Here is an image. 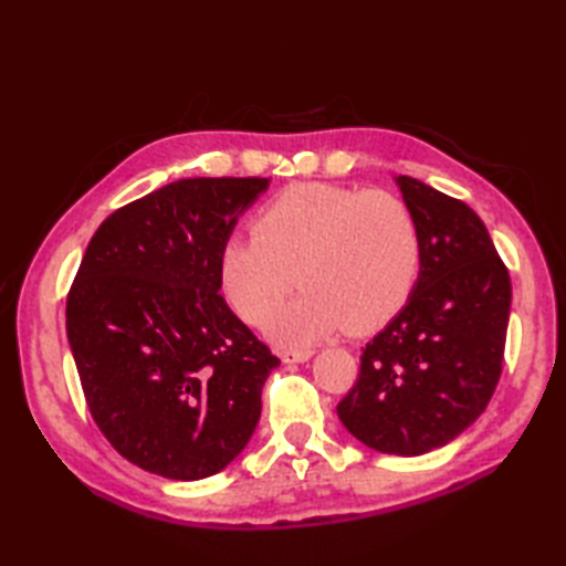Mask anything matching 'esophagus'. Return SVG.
<instances>
[{
	"label": "esophagus",
	"mask_w": 566,
	"mask_h": 566,
	"mask_svg": "<svg viewBox=\"0 0 566 566\" xmlns=\"http://www.w3.org/2000/svg\"><path fill=\"white\" fill-rule=\"evenodd\" d=\"M280 357H282V363L284 365H296V363H308L311 357H314V350H282L280 353Z\"/></svg>",
	"instance_id": "obj_1"
}]
</instances>
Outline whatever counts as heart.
Segmentation results:
<instances>
[{
    "label": "heart",
    "instance_id": "1",
    "mask_svg": "<svg viewBox=\"0 0 566 566\" xmlns=\"http://www.w3.org/2000/svg\"><path fill=\"white\" fill-rule=\"evenodd\" d=\"M252 233L221 245L223 294L240 318L264 326L298 276L306 292L270 326L276 343L294 347L345 326L357 335L387 326L423 264L416 213L389 191L296 185L258 213Z\"/></svg>",
    "mask_w": 566,
    "mask_h": 566
}]
</instances>
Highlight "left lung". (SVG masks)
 <instances>
[{
	"instance_id": "obj_1",
	"label": "left lung",
	"mask_w": 566,
	"mask_h": 566,
	"mask_svg": "<svg viewBox=\"0 0 566 566\" xmlns=\"http://www.w3.org/2000/svg\"><path fill=\"white\" fill-rule=\"evenodd\" d=\"M423 235L406 306L371 338L338 418L367 448L416 457L452 442L484 413L501 377L511 276L484 221L413 177H396Z\"/></svg>"
}]
</instances>
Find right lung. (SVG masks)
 <instances>
[{
	"label": "right lung",
	"mask_w": 566,
	"mask_h": 566,
	"mask_svg": "<svg viewBox=\"0 0 566 566\" xmlns=\"http://www.w3.org/2000/svg\"><path fill=\"white\" fill-rule=\"evenodd\" d=\"M264 177H191L126 203L92 235L67 294L84 399L128 462L179 482L245 450L280 365L219 294V255Z\"/></svg>",
	"instance_id": "add662e5"
}]
</instances>
